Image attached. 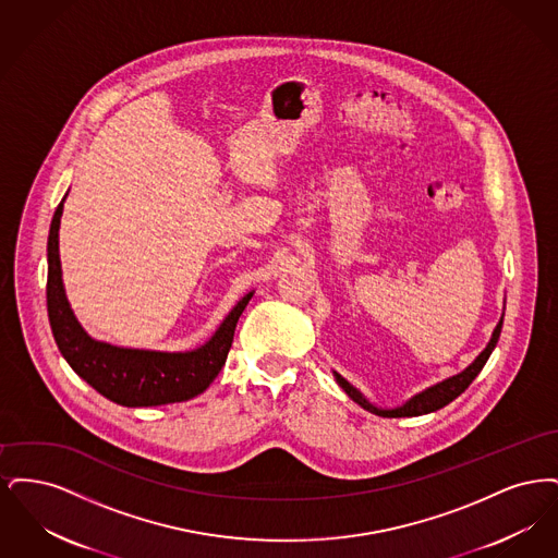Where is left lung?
Returning a JSON list of instances; mask_svg holds the SVG:
<instances>
[{"label":"left lung","mask_w":558,"mask_h":558,"mask_svg":"<svg viewBox=\"0 0 558 558\" xmlns=\"http://www.w3.org/2000/svg\"><path fill=\"white\" fill-rule=\"evenodd\" d=\"M502 322H505V314H502L500 322L496 324L489 343L478 353L477 357H475V362H473L471 366H466L464 371L453 374L450 378H446V380H441V383H437V385H433V387H426L425 391H421V393L405 399L401 405H396V408H380V405L372 403L371 399L366 398L360 389H355L339 372L332 371V374H335V380L339 383V387L345 391L349 398L353 399L357 405H362L364 410L376 414V416H383V418H403V416H423V414H430V412H437L439 408L448 405V403L458 398L460 393H464L466 387L477 378L478 372L483 371L485 362L489 360L492 351L498 345V339H500V332H502Z\"/></svg>","instance_id":"obj_1"}]
</instances>
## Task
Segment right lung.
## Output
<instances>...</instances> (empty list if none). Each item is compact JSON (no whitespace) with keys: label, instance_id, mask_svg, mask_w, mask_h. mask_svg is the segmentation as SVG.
<instances>
[{"label":"right lung","instance_id":"right-lung-1","mask_svg":"<svg viewBox=\"0 0 558 558\" xmlns=\"http://www.w3.org/2000/svg\"><path fill=\"white\" fill-rule=\"evenodd\" d=\"M66 198V196H64ZM64 198L53 213L48 236V316L56 345L69 366L100 396L128 408L175 403L201 396L223 368L240 314L253 292L244 294L205 345L192 351H153L117 347L92 339L75 318L62 284L58 230Z\"/></svg>","mask_w":558,"mask_h":558}]
</instances>
